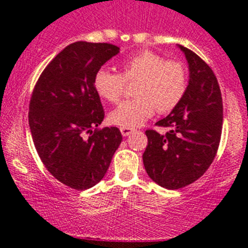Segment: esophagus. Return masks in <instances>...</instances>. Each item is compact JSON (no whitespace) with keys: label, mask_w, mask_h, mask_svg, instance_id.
Segmentation results:
<instances>
[{"label":"esophagus","mask_w":248,"mask_h":248,"mask_svg":"<svg viewBox=\"0 0 248 248\" xmlns=\"http://www.w3.org/2000/svg\"><path fill=\"white\" fill-rule=\"evenodd\" d=\"M120 131H122L123 137H128V135H130L131 133L134 131V129H133V128H126V126H122V128H120Z\"/></svg>","instance_id":"esophagus-1"}]
</instances>
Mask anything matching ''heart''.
I'll return each instance as SVG.
<instances>
[{
	"label": "heart",
	"mask_w": 248,
	"mask_h": 248,
	"mask_svg": "<svg viewBox=\"0 0 248 248\" xmlns=\"http://www.w3.org/2000/svg\"><path fill=\"white\" fill-rule=\"evenodd\" d=\"M122 73L99 69L94 74L93 87L102 99L118 103L126 83L137 82L133 99L125 100L109 115L115 125L134 128L153 117L155 110L170 113L180 104L187 89V71L179 61L141 50L126 58L120 65Z\"/></svg>",
	"instance_id": "heart-1"
}]
</instances>
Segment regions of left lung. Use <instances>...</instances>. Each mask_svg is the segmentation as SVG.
<instances>
[{
	"label": "left lung",
	"mask_w": 248,
	"mask_h": 248,
	"mask_svg": "<svg viewBox=\"0 0 248 248\" xmlns=\"http://www.w3.org/2000/svg\"><path fill=\"white\" fill-rule=\"evenodd\" d=\"M180 48L189 63V85L180 104L155 124L168 128V133L145 131L148 146L143 154L150 179L170 190L190 185L210 168L217 154L223 120L217 78L195 52Z\"/></svg>",
	"instance_id": "obj_1"
}]
</instances>
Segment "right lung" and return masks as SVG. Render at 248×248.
<instances>
[{"mask_svg": "<svg viewBox=\"0 0 248 248\" xmlns=\"http://www.w3.org/2000/svg\"><path fill=\"white\" fill-rule=\"evenodd\" d=\"M118 53L110 43H72L48 63L31 95L37 153L57 180L78 191L102 180L122 143L118 128H98L104 109L93 87L94 74Z\"/></svg>", "mask_w": 248, "mask_h": 248, "instance_id": "1", "label": "right lung"}]
</instances>
